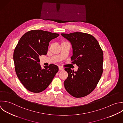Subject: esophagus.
Wrapping results in <instances>:
<instances>
[{"label":"esophagus","mask_w":123,"mask_h":123,"mask_svg":"<svg viewBox=\"0 0 123 123\" xmlns=\"http://www.w3.org/2000/svg\"><path fill=\"white\" fill-rule=\"evenodd\" d=\"M59 69L60 70H64V68H62V67H59Z\"/></svg>","instance_id":"34e87169"}]
</instances>
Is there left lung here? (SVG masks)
Instances as JSON below:
<instances>
[{
  "instance_id": "obj_1",
  "label": "left lung",
  "mask_w": 123,
  "mask_h": 123,
  "mask_svg": "<svg viewBox=\"0 0 123 123\" xmlns=\"http://www.w3.org/2000/svg\"><path fill=\"white\" fill-rule=\"evenodd\" d=\"M61 35L70 42L71 59L78 67L77 71L65 68L68 77L64 81L66 91L72 96L81 98L91 93L103 73L104 54L97 40L92 35L81 32Z\"/></svg>"
}]
</instances>
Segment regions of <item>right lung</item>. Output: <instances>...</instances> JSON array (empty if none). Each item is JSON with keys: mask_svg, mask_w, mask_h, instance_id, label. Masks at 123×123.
Listing matches in <instances>:
<instances>
[{"mask_svg": "<svg viewBox=\"0 0 123 123\" xmlns=\"http://www.w3.org/2000/svg\"><path fill=\"white\" fill-rule=\"evenodd\" d=\"M58 33L43 30H32L19 40L13 54L15 69L19 80L29 91L39 93L51 83L58 67L54 64L40 65L39 57L47 53L49 43L57 37Z\"/></svg>", "mask_w": 123, "mask_h": 123, "instance_id": "add662e5", "label": "right lung"}]
</instances>
